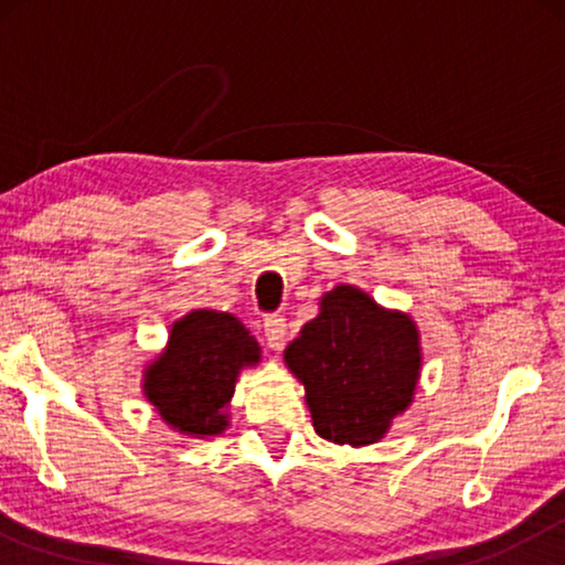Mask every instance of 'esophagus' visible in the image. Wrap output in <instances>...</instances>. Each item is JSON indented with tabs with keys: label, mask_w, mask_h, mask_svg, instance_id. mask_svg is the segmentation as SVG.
I'll list each match as a JSON object with an SVG mask.
<instances>
[{
	"label": "esophagus",
	"mask_w": 565,
	"mask_h": 565,
	"mask_svg": "<svg viewBox=\"0 0 565 565\" xmlns=\"http://www.w3.org/2000/svg\"><path fill=\"white\" fill-rule=\"evenodd\" d=\"M285 334H288V323H285V316H280V313L265 316V337H267V344L273 347V350H282Z\"/></svg>",
	"instance_id": "esophagus-1"
}]
</instances>
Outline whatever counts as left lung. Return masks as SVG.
Segmentation results:
<instances>
[{"mask_svg": "<svg viewBox=\"0 0 565 565\" xmlns=\"http://www.w3.org/2000/svg\"><path fill=\"white\" fill-rule=\"evenodd\" d=\"M285 365L303 383L316 435L337 445H373L414 401L419 329L412 316L337 285L288 344Z\"/></svg>", "mask_w": 565, "mask_h": 565, "instance_id": "8db88e82", "label": "left lung"}]
</instances>
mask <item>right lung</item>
I'll return each mask as SVG.
<instances>
[{
    "instance_id": "obj_1",
    "label": "right lung",
    "mask_w": 565,
    "mask_h": 565,
    "mask_svg": "<svg viewBox=\"0 0 565 565\" xmlns=\"http://www.w3.org/2000/svg\"><path fill=\"white\" fill-rule=\"evenodd\" d=\"M257 362L259 342L236 316L198 308L172 323L167 350L143 370V393L180 435L215 437L228 427L238 370Z\"/></svg>"
}]
</instances>
